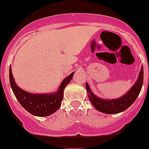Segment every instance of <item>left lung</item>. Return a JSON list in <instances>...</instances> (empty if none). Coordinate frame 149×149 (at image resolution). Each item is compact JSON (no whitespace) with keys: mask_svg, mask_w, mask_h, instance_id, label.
I'll list each match as a JSON object with an SVG mask.
<instances>
[{"mask_svg":"<svg viewBox=\"0 0 149 149\" xmlns=\"http://www.w3.org/2000/svg\"><path fill=\"white\" fill-rule=\"evenodd\" d=\"M143 82V68L142 65L138 74V78L134 85L125 95L119 98L109 100L98 97L91 91L88 83L86 84V88L88 93V99L97 111L105 114H117L126 110L136 100L141 91Z\"/></svg>","mask_w":149,"mask_h":149,"instance_id":"left-lung-1","label":"left lung"}]
</instances>
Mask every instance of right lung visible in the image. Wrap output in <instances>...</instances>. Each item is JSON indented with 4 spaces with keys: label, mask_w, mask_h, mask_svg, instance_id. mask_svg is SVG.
<instances>
[{
    "label": "right lung",
    "mask_w": 149,
    "mask_h": 149,
    "mask_svg": "<svg viewBox=\"0 0 149 149\" xmlns=\"http://www.w3.org/2000/svg\"><path fill=\"white\" fill-rule=\"evenodd\" d=\"M74 72L64 78L59 88L52 93L34 94L20 88L16 84L12 73V67H9V82L15 96L24 109L30 114L38 117L51 115L59 109L63 97V90L70 83Z\"/></svg>",
    "instance_id": "obj_1"
}]
</instances>
